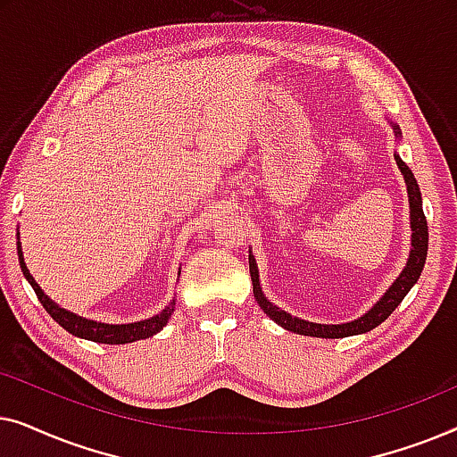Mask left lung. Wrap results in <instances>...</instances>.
Segmentation results:
<instances>
[{
  "instance_id": "1",
  "label": "left lung",
  "mask_w": 457,
  "mask_h": 457,
  "mask_svg": "<svg viewBox=\"0 0 457 457\" xmlns=\"http://www.w3.org/2000/svg\"><path fill=\"white\" fill-rule=\"evenodd\" d=\"M391 127H393V133H395V137H402V130H399L397 124H391ZM395 162H397L399 170H402V174H403L405 187H408L410 227H411L410 258H408V264H405L402 274L395 278V283H393L389 289H386L385 295L380 297L364 316H360L358 320L343 322V324L308 322V320H302V318H297V316L287 314L285 310H280L272 302H268L264 291H262V285H260L258 264H255L252 249H249V274H252V283H253V297H255V302L260 303V308L264 310V314L268 318H272L274 322L280 324V327L287 330H291V333L308 335V337H322V339H343V337L361 335V333H368V330L377 328L378 324L385 322L386 318L393 314V310H395L397 305L403 302V297L408 295V291L416 285V280L420 278L424 262H427L428 227H427V218H424V212H422V195H420V189H418L414 174H411L410 168L405 166V162L399 158L397 154H395Z\"/></svg>"
}]
</instances>
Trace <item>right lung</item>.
<instances>
[{
	"mask_svg": "<svg viewBox=\"0 0 457 457\" xmlns=\"http://www.w3.org/2000/svg\"><path fill=\"white\" fill-rule=\"evenodd\" d=\"M18 235H21V233H18ZM18 262H21V270L24 274V278H27L30 287H33V291L37 293V297H39V302H41L43 308H46L47 314L52 316L62 328H66L68 333L74 335V337H80V339H89V341H96V343H108V345H122V343L149 339V337L160 333V330L166 327V322L170 320V316L174 312V299H172V302L168 303L166 308L160 312V314L147 318V320L130 322V324H104V322H97V320H89V318L77 316L74 312H68L64 308H60L58 303L52 302V299H49L46 293H43L41 287L37 285V280L30 277L27 264H24L21 237H18ZM179 274H180V270H179Z\"/></svg>",
	"mask_w": 457,
	"mask_h": 457,
	"instance_id": "right-lung-1",
	"label": "right lung"
}]
</instances>
